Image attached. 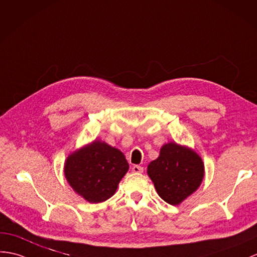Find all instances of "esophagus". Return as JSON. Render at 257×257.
Segmentation results:
<instances>
[{"mask_svg": "<svg viewBox=\"0 0 257 257\" xmlns=\"http://www.w3.org/2000/svg\"><path fill=\"white\" fill-rule=\"evenodd\" d=\"M131 170H133L134 173H142L143 172V168L140 165H134L133 169H131Z\"/></svg>", "mask_w": 257, "mask_h": 257, "instance_id": "obj_1", "label": "esophagus"}]
</instances>
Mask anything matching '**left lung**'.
Masks as SVG:
<instances>
[{
	"label": "left lung",
	"instance_id": "8db88e82",
	"mask_svg": "<svg viewBox=\"0 0 257 257\" xmlns=\"http://www.w3.org/2000/svg\"><path fill=\"white\" fill-rule=\"evenodd\" d=\"M147 173L161 198L177 206L199 188L205 165L192 148L171 141L161 148L158 159L149 163Z\"/></svg>",
	"mask_w": 257,
	"mask_h": 257
}]
</instances>
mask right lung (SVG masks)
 Wrapping results in <instances>:
<instances>
[{"mask_svg": "<svg viewBox=\"0 0 257 257\" xmlns=\"http://www.w3.org/2000/svg\"><path fill=\"white\" fill-rule=\"evenodd\" d=\"M128 170L129 164L120 150L95 139L69 154L63 173L77 195L91 204H98L116 193Z\"/></svg>", "mask_w": 257, "mask_h": 257, "instance_id": "add662e5", "label": "right lung"}]
</instances>
